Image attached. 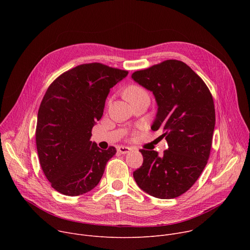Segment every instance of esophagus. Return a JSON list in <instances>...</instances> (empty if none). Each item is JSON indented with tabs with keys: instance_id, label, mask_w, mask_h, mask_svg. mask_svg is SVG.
I'll return each instance as SVG.
<instances>
[{
	"instance_id": "obj_1",
	"label": "esophagus",
	"mask_w": 250,
	"mask_h": 250,
	"mask_svg": "<svg viewBox=\"0 0 250 250\" xmlns=\"http://www.w3.org/2000/svg\"><path fill=\"white\" fill-rule=\"evenodd\" d=\"M130 150H131V148H130V147H127V146H119V147H118V151H119L120 153H122V154H126V153H128Z\"/></svg>"
}]
</instances>
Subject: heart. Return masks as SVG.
I'll return each instance as SVG.
<instances>
[{
    "mask_svg": "<svg viewBox=\"0 0 250 250\" xmlns=\"http://www.w3.org/2000/svg\"><path fill=\"white\" fill-rule=\"evenodd\" d=\"M145 91L142 90L140 87L138 86H135V85H132V86H129L125 92V97L127 99V98H130V97H134V96H137V95H140V94H144Z\"/></svg>",
    "mask_w": 250,
    "mask_h": 250,
    "instance_id": "heart-1",
    "label": "heart"
}]
</instances>
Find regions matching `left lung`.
<instances>
[{
	"instance_id": "1",
	"label": "left lung",
	"mask_w": 250,
	"mask_h": 250,
	"mask_svg": "<svg viewBox=\"0 0 250 250\" xmlns=\"http://www.w3.org/2000/svg\"><path fill=\"white\" fill-rule=\"evenodd\" d=\"M131 78L152 92L157 113L152 130H163L168 149H141L144 163L133 172L138 187L159 199L187 192L207 165L216 114L205 82L184 62L166 60L136 71Z\"/></svg>"
}]
</instances>
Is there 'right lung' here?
<instances>
[{
	"instance_id": "obj_1",
	"label": "right lung",
	"mask_w": 250,
	"mask_h": 250,
	"mask_svg": "<svg viewBox=\"0 0 250 250\" xmlns=\"http://www.w3.org/2000/svg\"><path fill=\"white\" fill-rule=\"evenodd\" d=\"M125 70L101 63L82 64L60 75L48 87L38 114L37 148L51 187L79 196L100 182L106 162L117 152L91 141L111 88L127 76Z\"/></svg>"
}]
</instances>
